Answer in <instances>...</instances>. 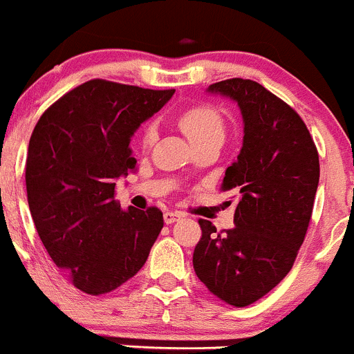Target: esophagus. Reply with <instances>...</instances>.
<instances>
[{"label": "esophagus", "mask_w": 354, "mask_h": 354, "mask_svg": "<svg viewBox=\"0 0 354 354\" xmlns=\"http://www.w3.org/2000/svg\"><path fill=\"white\" fill-rule=\"evenodd\" d=\"M180 218H184V214H182L180 211H167V213L163 214V220H165L167 225L176 223V221L180 220Z\"/></svg>", "instance_id": "1"}]
</instances>
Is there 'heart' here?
I'll use <instances>...</instances> for the list:
<instances>
[{"label": "heart", "instance_id": "heart-1", "mask_svg": "<svg viewBox=\"0 0 354 354\" xmlns=\"http://www.w3.org/2000/svg\"><path fill=\"white\" fill-rule=\"evenodd\" d=\"M178 124H180L182 131L192 143L204 140V138L225 136L223 115L214 105L209 104H198L185 109L180 118H178ZM156 136H158L156 124L148 122L141 131V147L151 148L155 145Z\"/></svg>", "mask_w": 354, "mask_h": 354}]
</instances>
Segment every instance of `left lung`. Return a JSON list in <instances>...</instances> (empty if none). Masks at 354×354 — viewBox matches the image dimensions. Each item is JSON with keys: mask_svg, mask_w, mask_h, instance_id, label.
<instances>
[{"mask_svg": "<svg viewBox=\"0 0 354 354\" xmlns=\"http://www.w3.org/2000/svg\"><path fill=\"white\" fill-rule=\"evenodd\" d=\"M209 92L233 98L242 111L243 147L221 182L239 203L230 230L199 220L192 264L214 297L247 307L293 268L312 218L319 153L304 119L261 83L230 78Z\"/></svg>", "mask_w": 354, "mask_h": 354, "instance_id": "obj_1", "label": "left lung"}]
</instances>
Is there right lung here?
Masks as SVG:
<instances>
[{"label":"right lung","instance_id":"right-lung-1","mask_svg":"<svg viewBox=\"0 0 354 354\" xmlns=\"http://www.w3.org/2000/svg\"><path fill=\"white\" fill-rule=\"evenodd\" d=\"M176 90L90 80L41 115L25 163L27 199L47 254L83 293H111L145 266L163 213L121 209L115 180L136 167L131 136Z\"/></svg>","mask_w":354,"mask_h":354}]
</instances>
